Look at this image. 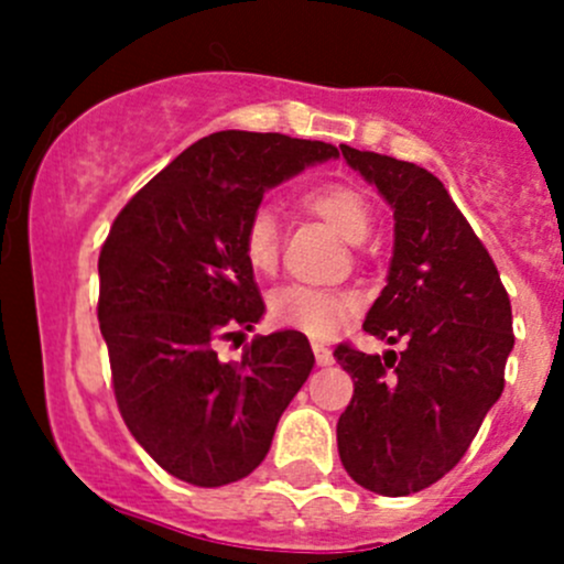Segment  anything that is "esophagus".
<instances>
[{
	"label": "esophagus",
	"instance_id": "34e87169",
	"mask_svg": "<svg viewBox=\"0 0 564 564\" xmlns=\"http://www.w3.org/2000/svg\"><path fill=\"white\" fill-rule=\"evenodd\" d=\"M311 349H314V357H316L318 366H333V351H329L327 346L314 340V344H311Z\"/></svg>",
	"mask_w": 564,
	"mask_h": 564
}]
</instances>
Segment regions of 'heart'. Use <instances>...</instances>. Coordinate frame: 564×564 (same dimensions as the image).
Segmentation results:
<instances>
[{
	"label": "heart",
	"mask_w": 564,
	"mask_h": 564,
	"mask_svg": "<svg viewBox=\"0 0 564 564\" xmlns=\"http://www.w3.org/2000/svg\"><path fill=\"white\" fill-rule=\"evenodd\" d=\"M300 204L311 215L333 226L344 240L362 242L371 231V202L366 193L351 182H322L300 196ZM242 256L253 272H272L278 267L281 231L272 209L256 207L242 226ZM357 311V297L344 289H314V286H283L270 294L267 316L272 324L286 329H300L314 338H327L340 324L349 322Z\"/></svg>",
	"instance_id": "b5f03b06"
}]
</instances>
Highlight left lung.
I'll return each instance as SVG.
<instances>
[{"instance_id": "1", "label": "left lung", "mask_w": 564, "mask_h": 564, "mask_svg": "<svg viewBox=\"0 0 564 564\" xmlns=\"http://www.w3.org/2000/svg\"><path fill=\"white\" fill-rule=\"evenodd\" d=\"M340 152L395 215L388 286L362 329L403 349L379 357L335 346L355 382L338 453L362 488L406 497L464 458L502 395L513 314L497 264L434 174L379 152Z\"/></svg>"}]
</instances>
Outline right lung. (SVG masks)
Instances as JSON below:
<instances>
[{
  "mask_svg": "<svg viewBox=\"0 0 564 564\" xmlns=\"http://www.w3.org/2000/svg\"><path fill=\"white\" fill-rule=\"evenodd\" d=\"M338 150L281 133L220 130L187 147L113 218L100 248V333L130 434L169 475L215 488L250 475L314 368L297 329L218 344L264 314L242 226L267 187Z\"/></svg>",
  "mask_w": 564,
  "mask_h": 564,
  "instance_id": "right-lung-1",
  "label": "right lung"
}]
</instances>
